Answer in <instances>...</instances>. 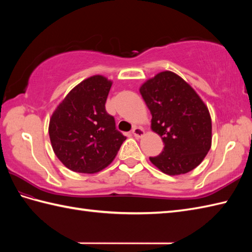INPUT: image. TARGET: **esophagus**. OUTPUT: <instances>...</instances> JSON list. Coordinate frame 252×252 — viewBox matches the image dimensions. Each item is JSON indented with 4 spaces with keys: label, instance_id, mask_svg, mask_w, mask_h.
Segmentation results:
<instances>
[{
    "label": "esophagus",
    "instance_id": "obj_1",
    "mask_svg": "<svg viewBox=\"0 0 252 252\" xmlns=\"http://www.w3.org/2000/svg\"><path fill=\"white\" fill-rule=\"evenodd\" d=\"M132 134L135 137H142L144 134H145V131H144L141 126H134V129L132 130Z\"/></svg>",
    "mask_w": 252,
    "mask_h": 252
}]
</instances>
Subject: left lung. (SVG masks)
I'll return each instance as SVG.
<instances>
[{
	"instance_id": "8db88e82",
	"label": "left lung",
	"mask_w": 252,
	"mask_h": 252,
	"mask_svg": "<svg viewBox=\"0 0 252 252\" xmlns=\"http://www.w3.org/2000/svg\"><path fill=\"white\" fill-rule=\"evenodd\" d=\"M151 110L152 130L162 138V153L152 163L168 175L194 170L211 147L212 125L208 107L196 91L172 71H162L140 88Z\"/></svg>"
}]
</instances>
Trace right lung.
<instances>
[{
  "mask_svg": "<svg viewBox=\"0 0 252 252\" xmlns=\"http://www.w3.org/2000/svg\"><path fill=\"white\" fill-rule=\"evenodd\" d=\"M112 81L96 74L67 94L50 119V140L57 158L74 172L96 173L115 159L126 136L116 129L105 104Z\"/></svg>",
  "mask_w": 252,
  "mask_h": 252,
  "instance_id": "add662e5",
  "label": "right lung"
}]
</instances>
